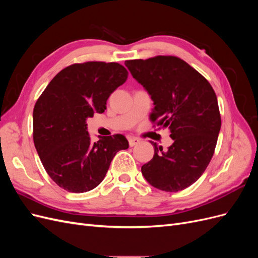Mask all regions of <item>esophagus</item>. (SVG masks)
<instances>
[{
	"mask_svg": "<svg viewBox=\"0 0 258 258\" xmlns=\"http://www.w3.org/2000/svg\"><path fill=\"white\" fill-rule=\"evenodd\" d=\"M128 141H129V145L132 147V146L138 145L140 142H141V140L138 139V138H129Z\"/></svg>",
	"mask_w": 258,
	"mask_h": 258,
	"instance_id": "1",
	"label": "esophagus"
}]
</instances>
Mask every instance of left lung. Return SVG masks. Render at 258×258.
<instances>
[{
	"instance_id": "left-lung-1",
	"label": "left lung",
	"mask_w": 258,
	"mask_h": 258,
	"mask_svg": "<svg viewBox=\"0 0 258 258\" xmlns=\"http://www.w3.org/2000/svg\"><path fill=\"white\" fill-rule=\"evenodd\" d=\"M124 64L153 100L151 120L169 128L173 140L167 151L152 142L154 157L142 166V174L160 190H183L202 175L214 154L222 121L212 86L173 56L127 60Z\"/></svg>"
}]
</instances>
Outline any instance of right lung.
Instances as JSON below:
<instances>
[{
  "label": "right lung",
  "instance_id": "add662e5",
  "mask_svg": "<svg viewBox=\"0 0 258 258\" xmlns=\"http://www.w3.org/2000/svg\"><path fill=\"white\" fill-rule=\"evenodd\" d=\"M128 71L116 62L89 61L60 71L37 99L33 141L52 181L70 192L97 187L117 152L127 150L122 135L92 142L86 119L106 110L111 93L126 82Z\"/></svg>",
  "mask_w": 258,
  "mask_h": 258
}]
</instances>
